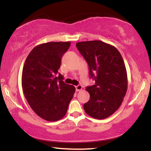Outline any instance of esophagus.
<instances>
[{"instance_id":"34e87169","label":"esophagus","mask_w":151,"mask_h":151,"mask_svg":"<svg viewBox=\"0 0 151 151\" xmlns=\"http://www.w3.org/2000/svg\"><path fill=\"white\" fill-rule=\"evenodd\" d=\"M75 88H76V91H81V90H82V88H83V86H82V85H77V86H75Z\"/></svg>"}]
</instances>
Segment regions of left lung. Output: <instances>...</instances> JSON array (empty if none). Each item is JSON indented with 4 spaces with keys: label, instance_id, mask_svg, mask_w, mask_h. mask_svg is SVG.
I'll list each match as a JSON object with an SVG mask.
<instances>
[{
    "label": "left lung",
    "instance_id": "8db88e82",
    "mask_svg": "<svg viewBox=\"0 0 151 151\" xmlns=\"http://www.w3.org/2000/svg\"><path fill=\"white\" fill-rule=\"evenodd\" d=\"M88 63L90 78L95 85L86 86L90 100L84 104L89 116L97 119L107 118L121 105L127 90L126 67L119 51L101 40L76 44Z\"/></svg>",
    "mask_w": 151,
    "mask_h": 151
}]
</instances>
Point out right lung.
Listing matches in <instances>:
<instances>
[{
	"label": "right lung",
	"mask_w": 151,
	"mask_h": 151,
	"mask_svg": "<svg viewBox=\"0 0 151 151\" xmlns=\"http://www.w3.org/2000/svg\"><path fill=\"white\" fill-rule=\"evenodd\" d=\"M70 42H50L35 47L28 55L22 73V87L28 103L37 115L56 121L65 115L75 92L57 75Z\"/></svg>",
	"instance_id": "obj_1"
}]
</instances>
